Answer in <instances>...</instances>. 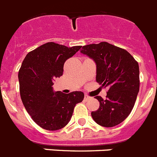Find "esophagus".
Returning <instances> with one entry per match:
<instances>
[{
    "label": "esophagus",
    "mask_w": 157,
    "mask_h": 157,
    "mask_svg": "<svg viewBox=\"0 0 157 157\" xmlns=\"http://www.w3.org/2000/svg\"><path fill=\"white\" fill-rule=\"evenodd\" d=\"M90 96H88V95H86V94H85V95H84V99H85V100H88V99H90Z\"/></svg>",
    "instance_id": "obj_1"
}]
</instances>
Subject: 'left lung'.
Here are the masks:
<instances>
[{
    "mask_svg": "<svg viewBox=\"0 0 157 157\" xmlns=\"http://www.w3.org/2000/svg\"><path fill=\"white\" fill-rule=\"evenodd\" d=\"M80 53L96 64V81L108 88L106 99L95 96L99 102L97 111H92L95 122L104 127H113L126 119L131 112L139 92V65L124 49L107 42L84 46Z\"/></svg>",
    "mask_w": 157,
    "mask_h": 157,
    "instance_id": "obj_1",
    "label": "left lung"
}]
</instances>
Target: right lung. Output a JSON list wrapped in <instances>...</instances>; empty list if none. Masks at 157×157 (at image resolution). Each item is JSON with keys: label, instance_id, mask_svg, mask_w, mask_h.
I'll return each mask as SVG.
<instances>
[{"label": "right lung", "instance_id": "add662e5", "mask_svg": "<svg viewBox=\"0 0 157 157\" xmlns=\"http://www.w3.org/2000/svg\"><path fill=\"white\" fill-rule=\"evenodd\" d=\"M81 46L73 47L45 43L28 53L19 70L20 97L34 122L46 130H58L70 121L76 104L82 102V92H54L53 80L63 74L65 61Z\"/></svg>", "mask_w": 157, "mask_h": 157}]
</instances>
